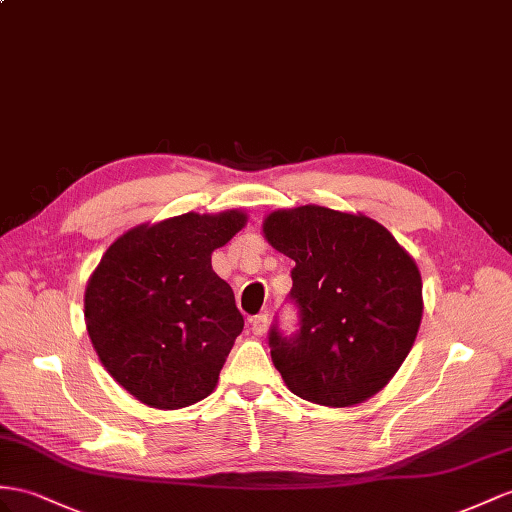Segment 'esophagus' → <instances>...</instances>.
Segmentation results:
<instances>
[{"mask_svg":"<svg viewBox=\"0 0 512 512\" xmlns=\"http://www.w3.org/2000/svg\"><path fill=\"white\" fill-rule=\"evenodd\" d=\"M251 329L255 335H264L268 331V316H264V313H261V316H255L251 320Z\"/></svg>","mask_w":512,"mask_h":512,"instance_id":"esophagus-1","label":"esophagus"}]
</instances>
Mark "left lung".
<instances>
[{
  "instance_id": "1",
  "label": "left lung",
  "mask_w": 512,
  "mask_h": 512,
  "mask_svg": "<svg viewBox=\"0 0 512 512\" xmlns=\"http://www.w3.org/2000/svg\"><path fill=\"white\" fill-rule=\"evenodd\" d=\"M266 240L294 259L300 329H270L272 363L298 398L352 406L372 398L409 355L422 322L415 259L376 220L320 205L279 209Z\"/></svg>"
}]
</instances>
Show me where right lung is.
I'll list each match as a JSON object with an SVG mask.
<instances>
[{"mask_svg":"<svg viewBox=\"0 0 512 512\" xmlns=\"http://www.w3.org/2000/svg\"><path fill=\"white\" fill-rule=\"evenodd\" d=\"M246 214H181L123 233L90 274L86 329L103 368L153 409L207 398L244 329L212 253Z\"/></svg>","mask_w":512,"mask_h":512,"instance_id":"add662e5","label":"right lung"}]
</instances>
